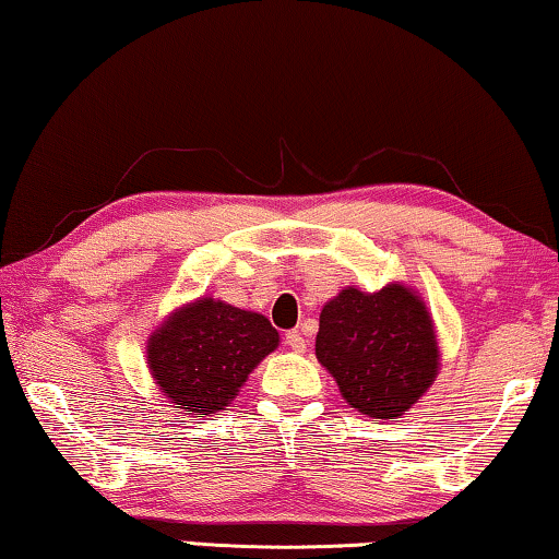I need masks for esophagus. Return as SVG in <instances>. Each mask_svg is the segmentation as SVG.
Here are the masks:
<instances>
[{
    "instance_id": "34e87169",
    "label": "esophagus",
    "mask_w": 559,
    "mask_h": 559,
    "mask_svg": "<svg viewBox=\"0 0 559 559\" xmlns=\"http://www.w3.org/2000/svg\"><path fill=\"white\" fill-rule=\"evenodd\" d=\"M285 343H287L289 347H293L295 353H305V347H307V340H305L302 333H299V330H293V333H287Z\"/></svg>"
}]
</instances>
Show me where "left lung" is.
<instances>
[{"label": "left lung", "mask_w": 559, "mask_h": 559, "mask_svg": "<svg viewBox=\"0 0 559 559\" xmlns=\"http://www.w3.org/2000/svg\"><path fill=\"white\" fill-rule=\"evenodd\" d=\"M314 355L340 393L370 418L403 416L439 373L431 312L414 289L345 287L322 307Z\"/></svg>", "instance_id": "left-lung-1"}]
</instances>
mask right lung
Instances as JSON below:
<instances>
[{"mask_svg":"<svg viewBox=\"0 0 559 559\" xmlns=\"http://www.w3.org/2000/svg\"><path fill=\"white\" fill-rule=\"evenodd\" d=\"M280 333L260 312L201 297L179 307L148 337V368L174 408L204 418L237 399Z\"/></svg>","mask_w":559,"mask_h":559,"instance_id":"1","label":"right lung"}]
</instances>
